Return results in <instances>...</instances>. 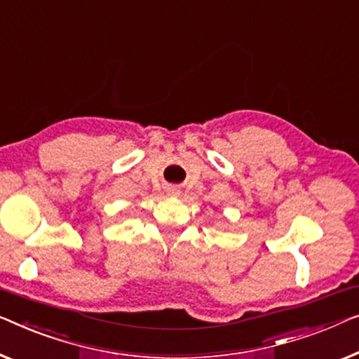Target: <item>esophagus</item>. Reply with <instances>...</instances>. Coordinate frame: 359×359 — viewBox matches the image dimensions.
Listing matches in <instances>:
<instances>
[{
  "mask_svg": "<svg viewBox=\"0 0 359 359\" xmlns=\"http://www.w3.org/2000/svg\"><path fill=\"white\" fill-rule=\"evenodd\" d=\"M167 194H168V196H173V197L180 196L178 186H168V188H167Z\"/></svg>",
  "mask_w": 359,
  "mask_h": 359,
  "instance_id": "esophagus-1",
  "label": "esophagus"
}]
</instances>
